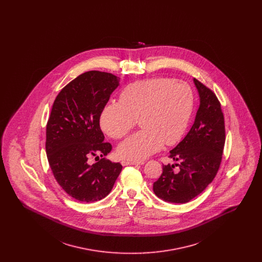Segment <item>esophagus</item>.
<instances>
[{"label": "esophagus", "instance_id": "34e87169", "mask_svg": "<svg viewBox=\"0 0 262 262\" xmlns=\"http://www.w3.org/2000/svg\"><path fill=\"white\" fill-rule=\"evenodd\" d=\"M143 164V161H128V160H123L122 165L126 166V165H141Z\"/></svg>", "mask_w": 262, "mask_h": 262}]
</instances>
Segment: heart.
I'll use <instances>...</instances> for the list:
<instances>
[{
    "label": "heart",
    "instance_id": "obj_1",
    "mask_svg": "<svg viewBox=\"0 0 262 262\" xmlns=\"http://www.w3.org/2000/svg\"><path fill=\"white\" fill-rule=\"evenodd\" d=\"M193 109V92L187 82L154 77L126 85L120 101L102 109L100 125L109 137L120 139L136 125L142 128L127 137L118 154L130 161H142L165 145H174L187 129Z\"/></svg>",
    "mask_w": 262,
    "mask_h": 262
}]
</instances>
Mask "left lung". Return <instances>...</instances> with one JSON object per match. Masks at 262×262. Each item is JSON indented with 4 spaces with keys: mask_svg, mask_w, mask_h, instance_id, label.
Returning <instances> with one entry per match:
<instances>
[{
    "mask_svg": "<svg viewBox=\"0 0 262 262\" xmlns=\"http://www.w3.org/2000/svg\"><path fill=\"white\" fill-rule=\"evenodd\" d=\"M200 108L186 137L170 151L169 157L179 161L163 165L160 178L153 184L155 194L168 202L186 203L200 194L212 183L222 161L225 145L224 114L221 103L210 88L196 78Z\"/></svg>",
    "mask_w": 262,
    "mask_h": 262,
    "instance_id": "1",
    "label": "left lung"
}]
</instances>
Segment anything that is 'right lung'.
<instances>
[{"label": "right lung", "mask_w": 262, "mask_h": 262, "mask_svg": "<svg viewBox=\"0 0 262 262\" xmlns=\"http://www.w3.org/2000/svg\"><path fill=\"white\" fill-rule=\"evenodd\" d=\"M119 81L110 73L86 72L62 88L54 101L46 125L47 158L57 183L78 201L107 196L122 171L120 163L105 158L112 145L104 141L100 128L102 109ZM97 154L102 158L90 165L88 159Z\"/></svg>", "instance_id": "1"}]
</instances>
